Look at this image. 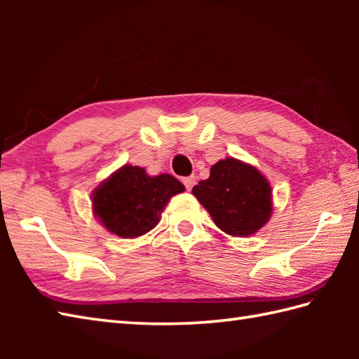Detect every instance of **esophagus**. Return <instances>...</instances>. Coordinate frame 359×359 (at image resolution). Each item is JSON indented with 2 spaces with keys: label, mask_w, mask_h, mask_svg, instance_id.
<instances>
[{
  "label": "esophagus",
  "mask_w": 359,
  "mask_h": 359,
  "mask_svg": "<svg viewBox=\"0 0 359 359\" xmlns=\"http://www.w3.org/2000/svg\"><path fill=\"white\" fill-rule=\"evenodd\" d=\"M182 182H184V185H185V188L188 189V191H191L193 187L196 185V177H194V175H189V177L182 179Z\"/></svg>",
  "instance_id": "1"
}]
</instances>
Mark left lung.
Instances as JSON below:
<instances>
[{
    "label": "left lung",
    "mask_w": 359,
    "mask_h": 359,
    "mask_svg": "<svg viewBox=\"0 0 359 359\" xmlns=\"http://www.w3.org/2000/svg\"><path fill=\"white\" fill-rule=\"evenodd\" d=\"M215 224L226 234L247 238L269 222L271 188L255 166L228 157L211 166L210 177L193 188Z\"/></svg>",
    "instance_id": "left-lung-1"
}]
</instances>
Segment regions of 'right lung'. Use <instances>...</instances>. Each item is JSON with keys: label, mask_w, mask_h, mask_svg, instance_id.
I'll use <instances>...</instances> for the list:
<instances>
[{"label": "right lung", "mask_w": 359, "mask_h": 359, "mask_svg": "<svg viewBox=\"0 0 359 359\" xmlns=\"http://www.w3.org/2000/svg\"><path fill=\"white\" fill-rule=\"evenodd\" d=\"M184 191L170 174L151 177L140 166L125 165L94 191V215L112 234L139 238L158 224L168 201Z\"/></svg>", "instance_id": "add662e5"}]
</instances>
